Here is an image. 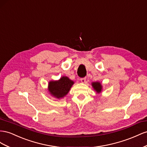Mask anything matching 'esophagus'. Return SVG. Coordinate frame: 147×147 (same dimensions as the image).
I'll return each instance as SVG.
<instances>
[{
	"instance_id": "obj_1",
	"label": "esophagus",
	"mask_w": 147,
	"mask_h": 147,
	"mask_svg": "<svg viewBox=\"0 0 147 147\" xmlns=\"http://www.w3.org/2000/svg\"><path fill=\"white\" fill-rule=\"evenodd\" d=\"M81 81L82 83H85L86 81V78H83L81 79Z\"/></svg>"
}]
</instances>
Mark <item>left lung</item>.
<instances>
[{
    "mask_svg": "<svg viewBox=\"0 0 147 147\" xmlns=\"http://www.w3.org/2000/svg\"><path fill=\"white\" fill-rule=\"evenodd\" d=\"M92 86L93 87L94 89L97 92V93H100L102 90V86L99 82H94L92 83Z\"/></svg>",
    "mask_w": 147,
    "mask_h": 147,
    "instance_id": "8db88e82",
    "label": "left lung"
}]
</instances>
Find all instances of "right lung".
Listing matches in <instances>:
<instances>
[{
  "label": "right lung",
  "mask_w": 147,
  "mask_h": 147,
  "mask_svg": "<svg viewBox=\"0 0 147 147\" xmlns=\"http://www.w3.org/2000/svg\"><path fill=\"white\" fill-rule=\"evenodd\" d=\"M74 82L68 77L63 76L58 81H52L49 83L50 94L57 98H61L68 93Z\"/></svg>",
  "instance_id": "add662e5"
}]
</instances>
